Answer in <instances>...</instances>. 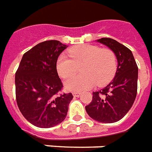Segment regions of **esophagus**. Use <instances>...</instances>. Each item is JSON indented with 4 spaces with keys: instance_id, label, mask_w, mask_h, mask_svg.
<instances>
[{
    "instance_id": "34e87169",
    "label": "esophagus",
    "mask_w": 152,
    "mask_h": 152,
    "mask_svg": "<svg viewBox=\"0 0 152 152\" xmlns=\"http://www.w3.org/2000/svg\"><path fill=\"white\" fill-rule=\"evenodd\" d=\"M80 95H81V92H78V91H76V92H73V96H75V97H78Z\"/></svg>"
}]
</instances>
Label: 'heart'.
<instances>
[{
  "mask_svg": "<svg viewBox=\"0 0 152 152\" xmlns=\"http://www.w3.org/2000/svg\"><path fill=\"white\" fill-rule=\"evenodd\" d=\"M69 56L62 53L56 62V70L62 78H67L80 67L81 75L73 76L65 81L66 89L81 91L96 85H106L116 73L117 62L113 51L99 46L85 44L69 50Z\"/></svg>",
  "mask_w": 152,
  "mask_h": 152,
  "instance_id": "1",
  "label": "heart"
}]
</instances>
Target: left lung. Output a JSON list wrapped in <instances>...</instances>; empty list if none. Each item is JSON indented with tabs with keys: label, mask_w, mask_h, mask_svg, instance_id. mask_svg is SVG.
Here are the masks:
<instances>
[{
	"label": "left lung",
	"mask_w": 152,
	"mask_h": 152,
	"mask_svg": "<svg viewBox=\"0 0 152 152\" xmlns=\"http://www.w3.org/2000/svg\"><path fill=\"white\" fill-rule=\"evenodd\" d=\"M113 51L117 60L114 78L107 86L92 92V101L85 106L88 116L98 122L112 124L124 117L136 99L138 68L132 52L110 38L96 40Z\"/></svg>",
	"instance_id": "8db88e82"
}]
</instances>
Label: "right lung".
<instances>
[{"mask_svg":"<svg viewBox=\"0 0 152 152\" xmlns=\"http://www.w3.org/2000/svg\"><path fill=\"white\" fill-rule=\"evenodd\" d=\"M67 45L57 40L40 42L25 53L15 73L18 109L30 124L50 128L66 118L71 93L56 96L63 87L56 62Z\"/></svg>","mask_w":152,"mask_h":152,"instance_id":"obj_1","label":"right lung"}]
</instances>
